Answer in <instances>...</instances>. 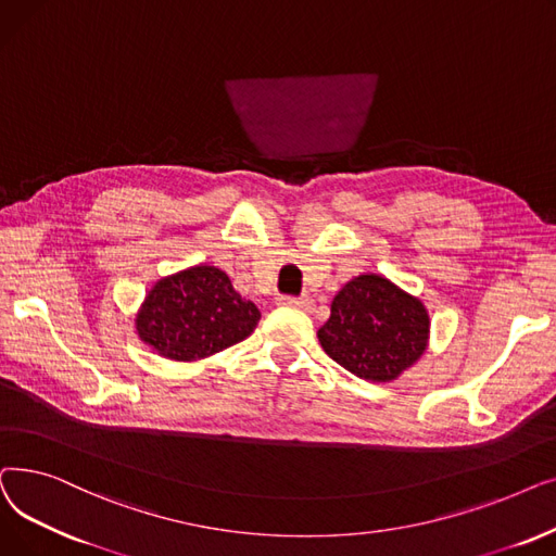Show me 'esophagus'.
I'll list each match as a JSON object with an SVG mask.
<instances>
[{
  "mask_svg": "<svg viewBox=\"0 0 556 556\" xmlns=\"http://www.w3.org/2000/svg\"><path fill=\"white\" fill-rule=\"evenodd\" d=\"M278 305H287V307H299L303 312H309L314 307V299L312 296H278Z\"/></svg>",
  "mask_w": 556,
  "mask_h": 556,
  "instance_id": "34e87169",
  "label": "esophagus"
}]
</instances>
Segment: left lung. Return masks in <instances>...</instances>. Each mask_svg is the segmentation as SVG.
Masks as SVG:
<instances>
[{
  "label": "left lung",
  "mask_w": 556,
  "mask_h": 556,
  "mask_svg": "<svg viewBox=\"0 0 556 556\" xmlns=\"http://www.w3.org/2000/svg\"><path fill=\"white\" fill-rule=\"evenodd\" d=\"M316 337L353 376L391 382L426 353L430 316L426 305L389 278L362 274L339 289L330 319Z\"/></svg>",
  "instance_id": "left-lung-1"
}]
</instances>
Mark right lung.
<instances>
[{"label":"right lung","mask_w":556,"mask_h":556,"mask_svg":"<svg viewBox=\"0 0 556 556\" xmlns=\"http://www.w3.org/2000/svg\"><path fill=\"white\" fill-rule=\"evenodd\" d=\"M260 321L253 301L207 264L157 280L136 314V332L151 351L174 362H197L244 341Z\"/></svg>","instance_id":"add662e5"}]
</instances>
